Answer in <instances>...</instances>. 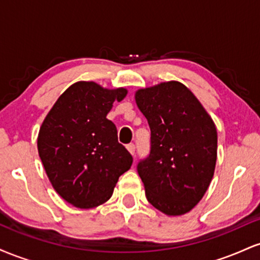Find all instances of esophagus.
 <instances>
[{"label": "esophagus", "instance_id": "34e87169", "mask_svg": "<svg viewBox=\"0 0 260 260\" xmlns=\"http://www.w3.org/2000/svg\"><path fill=\"white\" fill-rule=\"evenodd\" d=\"M127 149H128V151H129V153L132 155L136 154V145H134L133 143H129V144L127 145Z\"/></svg>", "mask_w": 260, "mask_h": 260}]
</instances>
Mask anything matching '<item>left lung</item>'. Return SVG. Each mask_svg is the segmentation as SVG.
Instances as JSON below:
<instances>
[{
	"label": "left lung",
	"mask_w": 260,
	"mask_h": 260,
	"mask_svg": "<svg viewBox=\"0 0 260 260\" xmlns=\"http://www.w3.org/2000/svg\"><path fill=\"white\" fill-rule=\"evenodd\" d=\"M150 127V151L137 164L148 202L166 215H182L207 192L217 151L215 124L193 92L178 82L136 92Z\"/></svg>",
	"instance_id": "8db88e82"
}]
</instances>
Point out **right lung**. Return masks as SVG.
<instances>
[{"label":"right lung","mask_w":260,"mask_h":260,"mask_svg":"<svg viewBox=\"0 0 260 260\" xmlns=\"http://www.w3.org/2000/svg\"><path fill=\"white\" fill-rule=\"evenodd\" d=\"M123 88L107 90L94 82H78L66 90L47 113L38 150L52 187L66 202L90 209L109 201L118 177L131 169L132 155L107 120Z\"/></svg>","instance_id":"right-lung-1"}]
</instances>
